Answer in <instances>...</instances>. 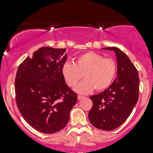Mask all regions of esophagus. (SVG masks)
<instances>
[{
	"label": "esophagus",
	"instance_id": "esophagus-1",
	"mask_svg": "<svg viewBox=\"0 0 153 153\" xmlns=\"http://www.w3.org/2000/svg\"><path fill=\"white\" fill-rule=\"evenodd\" d=\"M84 98V97L82 96V95H78V100H81V99H83Z\"/></svg>",
	"mask_w": 153,
	"mask_h": 153
}]
</instances>
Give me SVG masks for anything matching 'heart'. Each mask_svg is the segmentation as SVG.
<instances>
[{
	"label": "heart",
	"instance_id": "heart-1",
	"mask_svg": "<svg viewBox=\"0 0 153 153\" xmlns=\"http://www.w3.org/2000/svg\"><path fill=\"white\" fill-rule=\"evenodd\" d=\"M61 72L64 81L70 87L76 86L82 78L81 74H84L85 80L75 89L80 94H88L95 89L101 91L109 87L116 75L117 65L112 58L88 52L77 57L73 64L65 63Z\"/></svg>",
	"mask_w": 153,
	"mask_h": 153
}]
</instances>
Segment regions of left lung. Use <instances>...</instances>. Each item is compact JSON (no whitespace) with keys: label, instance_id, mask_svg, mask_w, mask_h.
<instances>
[{"label":"left lung","instance_id":"left-lung-1","mask_svg":"<svg viewBox=\"0 0 153 153\" xmlns=\"http://www.w3.org/2000/svg\"><path fill=\"white\" fill-rule=\"evenodd\" d=\"M115 52L117 58V77L109 88L92 95V107L89 119L92 126L110 131L127 119L136 104L139 95L138 72L127 55L117 47L102 48Z\"/></svg>","mask_w":153,"mask_h":153}]
</instances>
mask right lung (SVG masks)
Instances as JSON below:
<instances>
[{"mask_svg":"<svg viewBox=\"0 0 153 153\" xmlns=\"http://www.w3.org/2000/svg\"><path fill=\"white\" fill-rule=\"evenodd\" d=\"M66 49L41 47L18 67L15 99L23 118L34 129L46 134L65 127L77 94L67 85L62 67Z\"/></svg>","mask_w":153,"mask_h":153,"instance_id":"right-lung-1","label":"right lung"}]
</instances>
